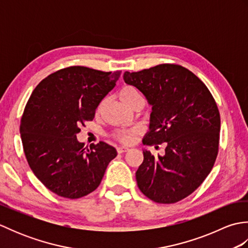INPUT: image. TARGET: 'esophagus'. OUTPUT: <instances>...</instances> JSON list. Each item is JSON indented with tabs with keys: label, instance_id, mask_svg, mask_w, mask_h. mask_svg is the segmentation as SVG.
<instances>
[{
	"label": "esophagus",
	"instance_id": "obj_1",
	"mask_svg": "<svg viewBox=\"0 0 248 248\" xmlns=\"http://www.w3.org/2000/svg\"><path fill=\"white\" fill-rule=\"evenodd\" d=\"M129 147H127V146H118L117 147V152L118 154H123V152H127V151H129Z\"/></svg>",
	"mask_w": 248,
	"mask_h": 248
}]
</instances>
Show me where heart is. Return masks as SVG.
Instances as JSON below:
<instances>
[{
    "mask_svg": "<svg viewBox=\"0 0 248 248\" xmlns=\"http://www.w3.org/2000/svg\"><path fill=\"white\" fill-rule=\"evenodd\" d=\"M140 97V94L138 89L131 85H125L124 87H121L119 91V98L121 99V101L127 105L132 102L134 99ZM140 130L139 128H135L129 131H117V132L114 133V136L117 140L124 141V143H130V141L133 140L134 136L140 133Z\"/></svg>",
    "mask_w": 248,
    "mask_h": 248,
    "instance_id": "obj_1",
    "label": "heart"
}]
</instances>
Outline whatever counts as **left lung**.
Listing matches in <instances>:
<instances>
[{"mask_svg":"<svg viewBox=\"0 0 248 248\" xmlns=\"http://www.w3.org/2000/svg\"><path fill=\"white\" fill-rule=\"evenodd\" d=\"M124 82L152 105L144 145L166 143L165 155L144 150L138 186L157 203H175L191 195L211 171L218 154L220 117L217 102L199 78L176 64L125 71Z\"/></svg>","mask_w":248,"mask_h":248,"instance_id":"obj_1","label":"left lung"}]
</instances>
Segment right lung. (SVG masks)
<instances>
[{"label": "right lung", "mask_w": 248, "mask_h": 248, "mask_svg": "<svg viewBox=\"0 0 248 248\" xmlns=\"http://www.w3.org/2000/svg\"><path fill=\"white\" fill-rule=\"evenodd\" d=\"M120 73L71 66L51 73L31 93L20 124L24 155L34 175L59 196L77 199L93 192L117 155L104 141L85 149L77 134Z\"/></svg>", "instance_id": "obj_1"}]
</instances>
